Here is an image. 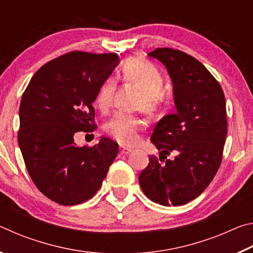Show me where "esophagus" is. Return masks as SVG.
Returning a JSON list of instances; mask_svg holds the SVG:
<instances>
[{"label":"esophagus","mask_w":253,"mask_h":253,"mask_svg":"<svg viewBox=\"0 0 253 253\" xmlns=\"http://www.w3.org/2000/svg\"><path fill=\"white\" fill-rule=\"evenodd\" d=\"M119 152H121V154H123V155H127V154H129L131 152V149L121 146V147H119Z\"/></svg>","instance_id":"esophagus-1"}]
</instances>
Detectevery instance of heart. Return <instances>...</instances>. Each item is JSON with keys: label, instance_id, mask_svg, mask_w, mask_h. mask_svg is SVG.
Segmentation results:
<instances>
[{"label": "heart", "instance_id": "b5f03b06", "mask_svg": "<svg viewBox=\"0 0 253 253\" xmlns=\"http://www.w3.org/2000/svg\"><path fill=\"white\" fill-rule=\"evenodd\" d=\"M119 78L125 84L135 85L140 95L135 101V108L140 109L148 116L160 113L166 100L164 91V77L158 68L144 59L130 58L119 69ZM116 81L111 78L104 80L98 88L95 105L102 114L109 113L114 104ZM144 124L139 118L119 113L107 123L106 132L111 138L125 146L135 145L139 139V131Z\"/></svg>", "mask_w": 253, "mask_h": 253}]
</instances>
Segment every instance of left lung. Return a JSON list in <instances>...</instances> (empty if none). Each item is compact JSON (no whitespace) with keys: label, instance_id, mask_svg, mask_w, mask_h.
<instances>
[{"label":"left lung","instance_id":"1","mask_svg":"<svg viewBox=\"0 0 253 253\" xmlns=\"http://www.w3.org/2000/svg\"><path fill=\"white\" fill-rule=\"evenodd\" d=\"M148 54L168 68L176 113L154 128L151 140L161 151L160 160L149 156L139 184L153 202L177 207L198 198L220 168L228 130L225 98L219 81L192 55L170 48ZM172 151L177 154L173 161L159 163Z\"/></svg>","mask_w":253,"mask_h":253}]
</instances>
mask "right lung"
Segmentation results:
<instances>
[{
    "instance_id": "add662e5",
    "label": "right lung",
    "mask_w": 253,
    "mask_h": 253,
    "mask_svg": "<svg viewBox=\"0 0 253 253\" xmlns=\"http://www.w3.org/2000/svg\"><path fill=\"white\" fill-rule=\"evenodd\" d=\"M118 62L116 53L71 51L42 66L23 92L19 146L34 185L55 203L91 199L117 156L118 144L107 137L79 147L74 135L97 128L92 102Z\"/></svg>"
}]
</instances>
